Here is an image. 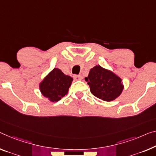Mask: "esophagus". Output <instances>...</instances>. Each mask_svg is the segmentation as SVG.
I'll return each mask as SVG.
<instances>
[{
	"instance_id": "34e87169",
	"label": "esophagus",
	"mask_w": 156,
	"mask_h": 156,
	"mask_svg": "<svg viewBox=\"0 0 156 156\" xmlns=\"http://www.w3.org/2000/svg\"><path fill=\"white\" fill-rule=\"evenodd\" d=\"M74 79H75V80H81V75H74Z\"/></svg>"
}]
</instances>
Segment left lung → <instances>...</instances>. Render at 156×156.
<instances>
[{
  "label": "left lung",
  "instance_id": "8db88e82",
  "mask_svg": "<svg viewBox=\"0 0 156 156\" xmlns=\"http://www.w3.org/2000/svg\"><path fill=\"white\" fill-rule=\"evenodd\" d=\"M85 81L92 94L106 102H111L119 98L124 88L120 76L99 65L90 69Z\"/></svg>",
  "mask_w": 156,
  "mask_h": 156
}]
</instances>
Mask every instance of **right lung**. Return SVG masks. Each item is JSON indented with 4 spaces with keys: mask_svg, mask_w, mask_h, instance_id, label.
Listing matches in <instances>:
<instances>
[{
    "mask_svg": "<svg viewBox=\"0 0 156 156\" xmlns=\"http://www.w3.org/2000/svg\"><path fill=\"white\" fill-rule=\"evenodd\" d=\"M73 81L70 76L54 68L40 83L39 88L41 94L50 102H58L68 94Z\"/></svg>",
    "mask_w": 156,
    "mask_h": 156,
    "instance_id": "obj_1",
    "label": "right lung"
}]
</instances>
